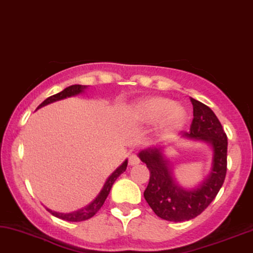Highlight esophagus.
I'll return each instance as SVG.
<instances>
[{"label":"esophagus","mask_w":253,"mask_h":253,"mask_svg":"<svg viewBox=\"0 0 253 253\" xmlns=\"http://www.w3.org/2000/svg\"><path fill=\"white\" fill-rule=\"evenodd\" d=\"M128 163H129V166H137V164L140 163V158L137 157L135 154H132V155H130V156H129Z\"/></svg>","instance_id":"obj_1"}]
</instances>
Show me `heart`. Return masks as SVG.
<instances>
[{
  "instance_id": "heart-1",
  "label": "heart",
  "mask_w": 253,
  "mask_h": 253,
  "mask_svg": "<svg viewBox=\"0 0 253 253\" xmlns=\"http://www.w3.org/2000/svg\"><path fill=\"white\" fill-rule=\"evenodd\" d=\"M132 114L140 124H156V132L162 137L173 135L187 119V111L183 105L164 97H148L140 100L134 105Z\"/></svg>"
}]
</instances>
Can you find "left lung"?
Here are the masks:
<instances>
[{
  "mask_svg": "<svg viewBox=\"0 0 253 253\" xmlns=\"http://www.w3.org/2000/svg\"><path fill=\"white\" fill-rule=\"evenodd\" d=\"M193 120L190 132L181 133L183 139L201 141L213 151L210 173L199 185L185 188L177 183L172 164L164 154L166 144L141 150L137 156L150 171L144 199L161 218L172 222L188 221L200 215L215 199L227 173L228 141L217 117L207 105L191 98Z\"/></svg>",
  "mask_w": 253,
  "mask_h": 253,
  "instance_id": "left-lung-1",
  "label": "left lung"
}]
</instances>
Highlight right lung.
<instances>
[{
    "instance_id": "right-lung-1",
    "label": "right lung",
    "mask_w": 253,
    "mask_h": 253,
    "mask_svg": "<svg viewBox=\"0 0 253 253\" xmlns=\"http://www.w3.org/2000/svg\"><path fill=\"white\" fill-rule=\"evenodd\" d=\"M86 87H87V85L74 84V85L66 87V89L62 90L61 92L48 97V98L43 100V102L40 104L37 109H40V107L48 105V104H50V103L58 102V100L68 98V97L81 95V93L84 92V90H85ZM127 164H128V161L125 160L123 162V164H121L120 167H118L117 169L114 170L112 173H111V176H109V178L106 179L105 184H104V186L102 190H100L98 195H97L95 199H93L89 205H86L85 207L81 208V210H79V211H72V213H59V211H50V210H48V208H47V211H48L52 215H54L55 217H59V218H61V220H65L68 222H81V221L89 220L90 217H92L93 215H95L97 211L100 210V207L103 206L104 203H105L107 195H109L111 188H112V185L114 184V181L117 180V178L119 177L121 173L126 171Z\"/></svg>"
}]
</instances>
